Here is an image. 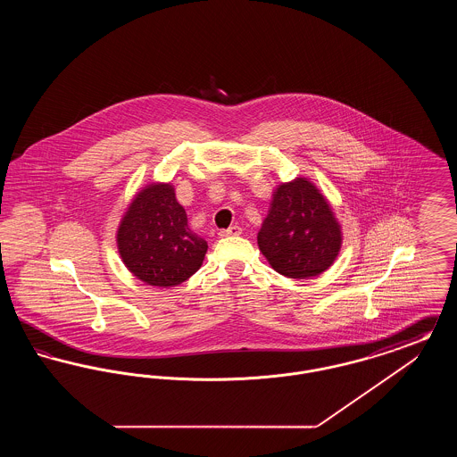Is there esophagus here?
<instances>
[{"mask_svg":"<svg viewBox=\"0 0 457 457\" xmlns=\"http://www.w3.org/2000/svg\"><path fill=\"white\" fill-rule=\"evenodd\" d=\"M241 235V228L239 226H229L228 229H220L219 231V237H222V238H228V237H238Z\"/></svg>","mask_w":457,"mask_h":457,"instance_id":"34e87169","label":"esophagus"}]
</instances>
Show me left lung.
I'll list each match as a JSON object with an SVG mask.
<instances>
[{
	"instance_id": "obj_1",
	"label": "left lung",
	"mask_w": 457,
	"mask_h": 457,
	"mask_svg": "<svg viewBox=\"0 0 457 457\" xmlns=\"http://www.w3.org/2000/svg\"><path fill=\"white\" fill-rule=\"evenodd\" d=\"M257 241L276 272L308 279L334 263L343 237L326 196L308 178H296L276 188Z\"/></svg>"
}]
</instances>
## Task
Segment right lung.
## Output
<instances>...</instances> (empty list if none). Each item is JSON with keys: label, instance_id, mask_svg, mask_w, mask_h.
Masks as SVG:
<instances>
[{"label": "right lung", "instance_id": "1", "mask_svg": "<svg viewBox=\"0 0 457 457\" xmlns=\"http://www.w3.org/2000/svg\"><path fill=\"white\" fill-rule=\"evenodd\" d=\"M116 241L131 274L157 287L185 283L200 269L207 252V241L188 228L171 183H151L135 195Z\"/></svg>", "mask_w": 457, "mask_h": 457}]
</instances>
